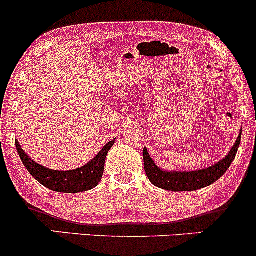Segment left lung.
Listing matches in <instances>:
<instances>
[{"instance_id":"left-lung-1","label":"left lung","mask_w":256,"mask_h":256,"mask_svg":"<svg viewBox=\"0 0 256 256\" xmlns=\"http://www.w3.org/2000/svg\"><path fill=\"white\" fill-rule=\"evenodd\" d=\"M240 137H242V131L240 132V136L237 137L230 152L222 160L208 168L198 170V171H164V170L158 168L156 164L152 160L146 148H144L143 149V160H144L146 177L155 186L168 190V192H195V190L208 186V185L216 183L228 170L232 161L236 158L237 150L240 144Z\"/></svg>"}]
</instances>
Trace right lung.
<instances>
[{
  "instance_id": "obj_1",
  "label": "right lung",
  "mask_w": 256,
  "mask_h": 256,
  "mask_svg": "<svg viewBox=\"0 0 256 256\" xmlns=\"http://www.w3.org/2000/svg\"><path fill=\"white\" fill-rule=\"evenodd\" d=\"M114 142H116V138L110 140L90 162H88L80 168L72 170V171H55V170L40 166V164L31 160V158L22 150L18 140H16V146L18 154L22 158L26 170L36 180L52 192L76 194L88 192V190L98 186V184L101 182L102 176H104L106 156L113 146Z\"/></svg>"
}]
</instances>
